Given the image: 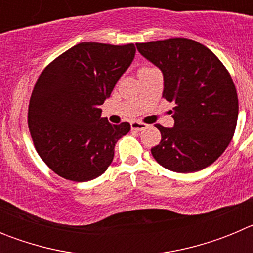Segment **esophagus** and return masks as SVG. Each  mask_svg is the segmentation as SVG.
<instances>
[{
    "mask_svg": "<svg viewBox=\"0 0 253 253\" xmlns=\"http://www.w3.org/2000/svg\"><path fill=\"white\" fill-rule=\"evenodd\" d=\"M130 126H131V130L140 131V130H144L148 125H147L146 123H142V122H131Z\"/></svg>",
    "mask_w": 253,
    "mask_h": 253,
    "instance_id": "34e87169",
    "label": "esophagus"
}]
</instances>
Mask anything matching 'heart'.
Wrapping results in <instances>:
<instances>
[{
  "instance_id": "heart-1",
  "label": "heart",
  "mask_w": 253,
  "mask_h": 253,
  "mask_svg": "<svg viewBox=\"0 0 253 253\" xmlns=\"http://www.w3.org/2000/svg\"><path fill=\"white\" fill-rule=\"evenodd\" d=\"M144 68H148V67H143V68H140V69H144Z\"/></svg>"
}]
</instances>
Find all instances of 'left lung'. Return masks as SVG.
<instances>
[{
  "label": "left lung",
  "instance_id": "1",
  "mask_svg": "<svg viewBox=\"0 0 253 253\" xmlns=\"http://www.w3.org/2000/svg\"><path fill=\"white\" fill-rule=\"evenodd\" d=\"M137 49L162 71V96L175 104L173 128L156 124L162 138L152 156L181 173L210 166L236 130L238 97L229 72L210 49L186 38L137 43Z\"/></svg>",
  "mask_w": 253,
  "mask_h": 253
}]
</instances>
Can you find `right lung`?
I'll return each mask as SVG.
<instances>
[{"mask_svg":"<svg viewBox=\"0 0 253 253\" xmlns=\"http://www.w3.org/2000/svg\"><path fill=\"white\" fill-rule=\"evenodd\" d=\"M134 55V44L84 42L40 73L29 102V130L40 158L58 176L84 182L110 166L116 142L130 124H111L100 107Z\"/></svg>","mask_w":253,"mask_h":253,"instance_id":"obj_1","label":"right lung"}]
</instances>
